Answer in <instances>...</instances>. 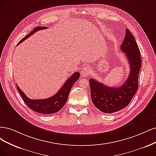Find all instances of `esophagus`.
<instances>
[{
    "instance_id": "1",
    "label": "esophagus",
    "mask_w": 156,
    "mask_h": 156,
    "mask_svg": "<svg viewBox=\"0 0 156 156\" xmlns=\"http://www.w3.org/2000/svg\"><path fill=\"white\" fill-rule=\"evenodd\" d=\"M91 73V69L89 67H85L81 72V75L83 77L87 76Z\"/></svg>"
}]
</instances>
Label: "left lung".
Wrapping results in <instances>:
<instances>
[{"label": "left lung", "instance_id": "left-lung-1", "mask_svg": "<svg viewBox=\"0 0 156 156\" xmlns=\"http://www.w3.org/2000/svg\"><path fill=\"white\" fill-rule=\"evenodd\" d=\"M120 49L127 57L130 68L128 78L122 85L111 87L94 79H89L92 102L103 113H112L126 107L138 89V76L142 61L138 45L128 28Z\"/></svg>", "mask_w": 156, "mask_h": 156}]
</instances>
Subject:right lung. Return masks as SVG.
Wrapping results in <instances>:
<instances>
[{
	"label": "right lung",
	"mask_w": 156,
	"mask_h": 156,
	"mask_svg": "<svg viewBox=\"0 0 156 156\" xmlns=\"http://www.w3.org/2000/svg\"><path fill=\"white\" fill-rule=\"evenodd\" d=\"M47 27H37L35 28L33 30L28 34L26 37H23L17 45L19 44L25 39H27L29 37H30L32 34L40 30L46 29ZM80 74L78 72L74 73L71 77H69L66 82H65L63 86L61 87L58 92H57L52 97L46 99H38L33 100L27 97L17 85V88L19 93L24 100V103L27 104V106L32 109L33 111L42 114H52L59 112L64 105L66 103L69 97V92L71 91L74 83L76 82L80 78Z\"/></svg>",
	"instance_id": "obj_1"
}]
</instances>
